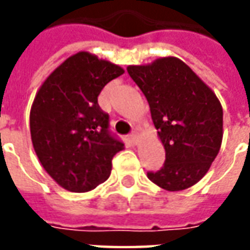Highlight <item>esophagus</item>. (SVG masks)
Here are the masks:
<instances>
[{
    "label": "esophagus",
    "mask_w": 250,
    "mask_h": 250,
    "mask_svg": "<svg viewBox=\"0 0 250 250\" xmlns=\"http://www.w3.org/2000/svg\"><path fill=\"white\" fill-rule=\"evenodd\" d=\"M128 138L131 139V142H134V143H135L136 139H138V132H136V131H132Z\"/></svg>",
    "instance_id": "34e87169"
}]
</instances>
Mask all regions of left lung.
I'll return each mask as SVG.
<instances>
[{
	"instance_id": "obj_1",
	"label": "left lung",
	"mask_w": 250,
	"mask_h": 250,
	"mask_svg": "<svg viewBox=\"0 0 250 250\" xmlns=\"http://www.w3.org/2000/svg\"><path fill=\"white\" fill-rule=\"evenodd\" d=\"M127 72L145 93L166 159L148 179L168 191L185 190L208 173L222 142V107L214 92L175 57Z\"/></svg>"
}]
</instances>
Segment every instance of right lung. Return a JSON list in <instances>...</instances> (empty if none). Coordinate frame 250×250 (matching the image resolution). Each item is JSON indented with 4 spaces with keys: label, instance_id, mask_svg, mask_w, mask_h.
I'll list each match as a JSON object with an SVG mask.
<instances>
[{
    "label": "right lung",
    "instance_id": "1",
    "mask_svg": "<svg viewBox=\"0 0 250 250\" xmlns=\"http://www.w3.org/2000/svg\"><path fill=\"white\" fill-rule=\"evenodd\" d=\"M125 71L79 52L52 72L30 109V135L42 167L62 188L85 193L109 177L125 143L109 131L98 96Z\"/></svg>",
    "mask_w": 250,
    "mask_h": 250
}]
</instances>
